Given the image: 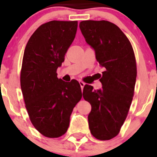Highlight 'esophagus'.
<instances>
[{
	"mask_svg": "<svg viewBox=\"0 0 157 157\" xmlns=\"http://www.w3.org/2000/svg\"><path fill=\"white\" fill-rule=\"evenodd\" d=\"M79 85H80V86H81V89L82 90L83 87H84V86H85V82H83L82 81H79Z\"/></svg>",
	"mask_w": 157,
	"mask_h": 157,
	"instance_id": "1",
	"label": "esophagus"
}]
</instances>
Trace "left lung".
Masks as SVG:
<instances>
[{
	"label": "left lung",
	"mask_w": 157,
	"mask_h": 157,
	"mask_svg": "<svg viewBox=\"0 0 157 157\" xmlns=\"http://www.w3.org/2000/svg\"><path fill=\"white\" fill-rule=\"evenodd\" d=\"M79 27L105 69L100 90H94L90 85L83 88V98L91 105L89 127L97 139L110 140L120 132L132 102L137 77L134 50L127 36L114 23L86 20Z\"/></svg>",
	"instance_id": "8db88e82"
}]
</instances>
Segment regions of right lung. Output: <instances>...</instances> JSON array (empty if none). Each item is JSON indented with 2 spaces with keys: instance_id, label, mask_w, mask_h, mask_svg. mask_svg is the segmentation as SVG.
<instances>
[{
  "instance_id": "obj_1",
  "label": "right lung",
  "mask_w": 157,
  "mask_h": 157,
  "mask_svg": "<svg viewBox=\"0 0 157 157\" xmlns=\"http://www.w3.org/2000/svg\"><path fill=\"white\" fill-rule=\"evenodd\" d=\"M77 27V21L44 23L25 48L20 75L23 99L32 124L48 138H59L66 133L73 109L82 98L78 82H64L56 73Z\"/></svg>"
}]
</instances>
